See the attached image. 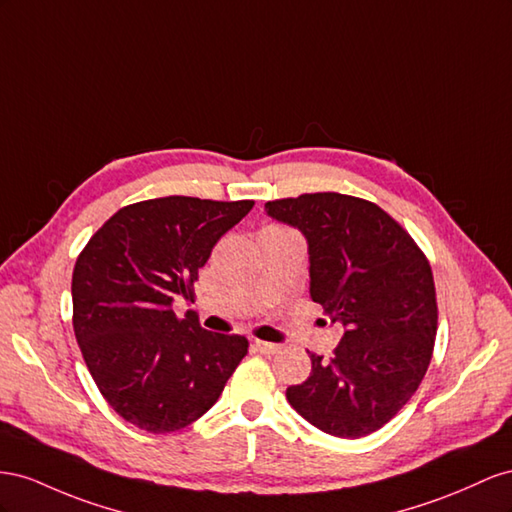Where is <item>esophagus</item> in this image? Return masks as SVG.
I'll list each match as a JSON object with an SVG mask.
<instances>
[{
	"label": "esophagus",
	"instance_id": "1",
	"mask_svg": "<svg viewBox=\"0 0 512 512\" xmlns=\"http://www.w3.org/2000/svg\"><path fill=\"white\" fill-rule=\"evenodd\" d=\"M253 347L257 349L259 354H276L281 349V345H276V343H268V341H255L253 343Z\"/></svg>",
	"mask_w": 512,
	"mask_h": 512
}]
</instances>
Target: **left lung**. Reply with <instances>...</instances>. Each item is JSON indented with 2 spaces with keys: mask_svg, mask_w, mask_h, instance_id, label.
Returning a JSON list of instances; mask_svg holds the SVG:
<instances>
[{
  "mask_svg": "<svg viewBox=\"0 0 512 512\" xmlns=\"http://www.w3.org/2000/svg\"><path fill=\"white\" fill-rule=\"evenodd\" d=\"M309 244L311 300L345 332L334 356L311 354V375L287 401L313 427L356 440L412 399L433 356L437 300L425 253L367 199L311 193L266 203Z\"/></svg>",
  "mask_w": 512,
  "mask_h": 512,
  "instance_id": "8db88e82",
  "label": "left lung"
}]
</instances>
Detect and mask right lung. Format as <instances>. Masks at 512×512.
I'll use <instances>...</instances> for the list:
<instances>
[{
    "mask_svg": "<svg viewBox=\"0 0 512 512\" xmlns=\"http://www.w3.org/2000/svg\"><path fill=\"white\" fill-rule=\"evenodd\" d=\"M255 201L160 197L115 212L77 257L72 326L102 397L148 433L191 425L221 397L248 352L240 334H216L175 298L193 300L214 244Z\"/></svg>",
    "mask_w": 512,
    "mask_h": 512,
    "instance_id": "1",
    "label": "right lung"
}]
</instances>
